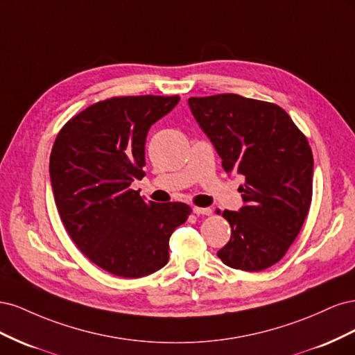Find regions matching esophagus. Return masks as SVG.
Here are the masks:
<instances>
[{"label":"esophagus","mask_w":355,"mask_h":355,"mask_svg":"<svg viewBox=\"0 0 355 355\" xmlns=\"http://www.w3.org/2000/svg\"><path fill=\"white\" fill-rule=\"evenodd\" d=\"M192 211L196 214H204V216H210L211 214V209L209 207H192Z\"/></svg>","instance_id":"obj_1"}]
</instances>
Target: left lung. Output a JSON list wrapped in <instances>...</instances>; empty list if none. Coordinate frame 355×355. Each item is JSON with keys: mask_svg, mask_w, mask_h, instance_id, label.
Returning a JSON list of instances; mask_svg holds the SVG:
<instances>
[{"mask_svg": "<svg viewBox=\"0 0 355 355\" xmlns=\"http://www.w3.org/2000/svg\"><path fill=\"white\" fill-rule=\"evenodd\" d=\"M188 105L223 170L244 179V206L222 213L231 239L219 259L234 270H266L286 254L309 210L314 159L306 137L274 103L225 93Z\"/></svg>", "mask_w": 355, "mask_h": 355, "instance_id": "obj_1", "label": "left lung"}]
</instances>
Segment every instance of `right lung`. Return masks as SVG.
Here are the masks:
<instances>
[{
    "label": "right lung",
    "mask_w": 355,
    "mask_h": 355,
    "mask_svg": "<svg viewBox=\"0 0 355 355\" xmlns=\"http://www.w3.org/2000/svg\"><path fill=\"white\" fill-rule=\"evenodd\" d=\"M179 96H125L72 116L50 155V180L60 219L78 249L110 274L139 278L168 262L170 235L188 219L184 202L145 201L132 182L145 176L153 124Z\"/></svg>",
    "instance_id": "right-lung-1"
}]
</instances>
